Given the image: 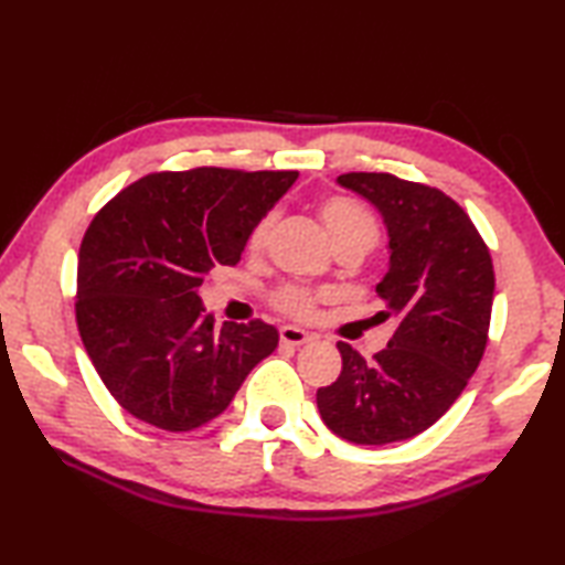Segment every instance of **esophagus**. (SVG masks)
I'll list each match as a JSON object with an SVG mask.
<instances>
[{
  "label": "esophagus",
  "instance_id": "1",
  "mask_svg": "<svg viewBox=\"0 0 565 565\" xmlns=\"http://www.w3.org/2000/svg\"><path fill=\"white\" fill-rule=\"evenodd\" d=\"M311 339H313L311 333L303 329H296V327L281 329V343H286V347H303V343H309Z\"/></svg>",
  "mask_w": 565,
  "mask_h": 565
}]
</instances>
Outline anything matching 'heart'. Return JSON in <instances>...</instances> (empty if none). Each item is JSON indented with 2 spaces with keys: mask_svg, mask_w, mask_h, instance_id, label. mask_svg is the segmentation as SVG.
<instances>
[{
  "mask_svg": "<svg viewBox=\"0 0 565 565\" xmlns=\"http://www.w3.org/2000/svg\"><path fill=\"white\" fill-rule=\"evenodd\" d=\"M319 212L337 248L353 246L366 254L376 246L379 224L366 206H361L359 202H353V199H347V196H331L327 202H321ZM271 224H274V214H266L254 224L252 234H248V248H252V252H259V248L266 244ZM321 299L323 294L319 291L306 289V286L286 284L271 296V303L289 319L311 321L317 317V306Z\"/></svg>",
  "mask_w": 565,
  "mask_h": 565,
  "instance_id": "b5f03b06",
  "label": "heart"
}]
</instances>
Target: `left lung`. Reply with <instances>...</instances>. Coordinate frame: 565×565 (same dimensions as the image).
<instances>
[{"label":"left lung","mask_w":565,"mask_h":565,"mask_svg":"<svg viewBox=\"0 0 565 565\" xmlns=\"http://www.w3.org/2000/svg\"><path fill=\"white\" fill-rule=\"evenodd\" d=\"M337 181L384 216L391 259L376 286L384 301L376 319H394L396 331L374 361L339 341L341 374L317 391V406L323 424L351 444L406 441L454 406L483 359L495 286L491 254L444 191L376 171Z\"/></svg>","instance_id":"1"}]
</instances>
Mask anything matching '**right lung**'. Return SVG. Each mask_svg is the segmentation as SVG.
I'll return each instance as SVG.
<instances>
[{
    "mask_svg": "<svg viewBox=\"0 0 565 565\" xmlns=\"http://www.w3.org/2000/svg\"><path fill=\"white\" fill-rule=\"evenodd\" d=\"M299 171L199 167L121 189L92 218L76 266V327L104 386L134 418L194 431L224 414L279 343L271 323L214 327L199 286L242 259L254 224Z\"/></svg>",
    "mask_w": 565,
    "mask_h": 565,
    "instance_id": "obj_1",
    "label": "right lung"
}]
</instances>
